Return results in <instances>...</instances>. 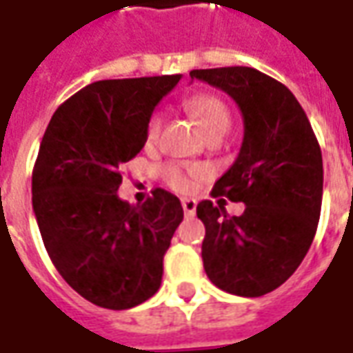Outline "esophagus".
I'll list each match as a JSON object with an SVG mask.
<instances>
[{
    "label": "esophagus",
    "mask_w": 353,
    "mask_h": 353,
    "mask_svg": "<svg viewBox=\"0 0 353 353\" xmlns=\"http://www.w3.org/2000/svg\"><path fill=\"white\" fill-rule=\"evenodd\" d=\"M196 199H182V209H184V214H186V216H194V214H196Z\"/></svg>",
    "instance_id": "esophagus-1"
}]
</instances>
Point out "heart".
<instances>
[{"label":"heart","instance_id":"obj_1","mask_svg":"<svg viewBox=\"0 0 353 353\" xmlns=\"http://www.w3.org/2000/svg\"><path fill=\"white\" fill-rule=\"evenodd\" d=\"M186 108L197 117L199 125L203 127V131L209 137L226 132L230 129V125H232L228 106L224 104L222 99H219L216 94H211V92H201V94H196V97L188 99ZM161 123H163V117H161L159 112L150 116L148 123H146V141H156L157 134L161 131ZM163 179L171 188L179 190V192H188L192 188L190 174L179 165H167L163 169Z\"/></svg>","mask_w":353,"mask_h":353}]
</instances>
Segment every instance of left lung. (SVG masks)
Returning a JSON list of instances; mask_svg holds the SVG:
<instances>
[{
    "instance_id": "obj_1",
    "label": "left lung",
    "mask_w": 353,
    "mask_h": 353,
    "mask_svg": "<svg viewBox=\"0 0 353 353\" xmlns=\"http://www.w3.org/2000/svg\"><path fill=\"white\" fill-rule=\"evenodd\" d=\"M192 79L219 87L243 116L237 159L212 186L216 203L197 205L205 224L207 277L237 296H262L283 285L316 236L323 159L306 112L283 83L247 66L192 70ZM245 203L230 217L220 196Z\"/></svg>"
}]
</instances>
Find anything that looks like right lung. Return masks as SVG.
<instances>
[{
	"instance_id": "1",
	"label": "right lung",
	"mask_w": 353,
	"mask_h": 353,
	"mask_svg": "<svg viewBox=\"0 0 353 353\" xmlns=\"http://www.w3.org/2000/svg\"><path fill=\"white\" fill-rule=\"evenodd\" d=\"M176 76L102 79L61 104L32 172V207L64 281L92 304L127 310L154 296L163 256L184 219L156 188L142 205L119 199L121 167L146 144V123Z\"/></svg>"
}]
</instances>
